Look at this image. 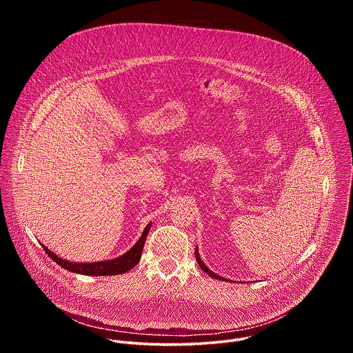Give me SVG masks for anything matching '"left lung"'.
Here are the masks:
<instances>
[{"instance_id": "obj_1", "label": "left lung", "mask_w": 353, "mask_h": 353, "mask_svg": "<svg viewBox=\"0 0 353 353\" xmlns=\"http://www.w3.org/2000/svg\"><path fill=\"white\" fill-rule=\"evenodd\" d=\"M195 259H196V263H198V265L201 267V270H203L204 272H207L210 276H212V278H215V279H221V281H226L225 278H222V276H219V275H216L215 272H212L204 263H203V260H201V257H199V254H198V248H195Z\"/></svg>"}]
</instances>
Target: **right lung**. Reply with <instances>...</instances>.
Instances as JSON below:
<instances>
[{
  "label": "right lung",
  "mask_w": 353,
  "mask_h": 353,
  "mask_svg": "<svg viewBox=\"0 0 353 353\" xmlns=\"http://www.w3.org/2000/svg\"><path fill=\"white\" fill-rule=\"evenodd\" d=\"M150 225L148 223L146 228L143 229V233L141 234L139 240L128 250L125 254L121 257H117L114 260H108V261H96V263H72L68 260H63L59 256H56L52 250H48L46 245L43 248L46 250V253L50 256V259H53L59 265L65 268L67 271L75 272V274H82V275H92V276H106V275H120L131 268H134L142 254V248L148 236V232L150 229Z\"/></svg>",
  "instance_id": "obj_1"
}]
</instances>
